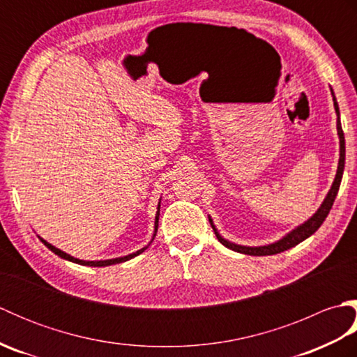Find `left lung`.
Instances as JSON below:
<instances>
[{
  "mask_svg": "<svg viewBox=\"0 0 357 357\" xmlns=\"http://www.w3.org/2000/svg\"><path fill=\"white\" fill-rule=\"evenodd\" d=\"M333 93V90H331ZM333 102H335V109H336V115H337V135H339V142H340V158H339V165H337V173H336V178H335V183H333L330 192L327 195V198L324 199L322 206L319 207V210L316 211V213L308 219L307 222H304L302 225H299L298 229H294L293 231H290L284 236L280 241L275 242V244H270V245H264V247H244V245H236V244H231V242L225 241L221 234H219L215 229L213 221L208 219L211 227H213L215 234L218 241L221 242L222 245H225L227 248L233 250V252H238V253H244V255H250V256H268V255H278L280 252H285V250L291 248L294 245H298L299 242L305 241L308 236H312V234L319 229L322 225V222L325 221V218L328 216L330 210L333 207V202L336 199V195L339 192V187H340V181H342V174H344V167H345V138H344V130H342V126H340V119H339V105L337 101L335 98V93H333Z\"/></svg>",
  "mask_w": 357,
  "mask_h": 357,
  "instance_id": "left-lung-1",
  "label": "left lung"
}]
</instances>
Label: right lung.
<instances>
[{
	"mask_svg": "<svg viewBox=\"0 0 357 357\" xmlns=\"http://www.w3.org/2000/svg\"><path fill=\"white\" fill-rule=\"evenodd\" d=\"M159 207H161V206H158V213H156V219H155V234H153V238L156 236V230H158V221H159ZM40 239H41V238H40ZM41 242H43V244H44L45 247H47L49 250H52L53 253L58 255L59 257H63V259H67V261L75 262V264H81V265H89V267H105V265H112V264L126 262V261H128V259H132V257L138 256L139 253H142L144 250L147 248V247H146V248H142V250H138V252H136V253H132V255L124 256V257H116V259H107V261H81V259H77V257H73V256H70V255H67V253L61 252V250H59V248L53 247L52 244H49V242H45L44 239H41Z\"/></svg>",
	"mask_w": 357,
	"mask_h": 357,
	"instance_id": "right-lung-1",
	"label": "right lung"
}]
</instances>
